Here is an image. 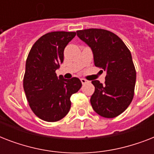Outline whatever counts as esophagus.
Masks as SVG:
<instances>
[{
	"instance_id": "1",
	"label": "esophagus",
	"mask_w": 154,
	"mask_h": 154,
	"mask_svg": "<svg viewBox=\"0 0 154 154\" xmlns=\"http://www.w3.org/2000/svg\"><path fill=\"white\" fill-rule=\"evenodd\" d=\"M81 82H82V83L83 85L85 84V83H87V81L85 79H84V78H82V79H81Z\"/></svg>"
}]
</instances>
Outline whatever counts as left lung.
Returning a JSON list of instances; mask_svg holds the SVG:
<instances>
[{
	"instance_id": "8db88e82",
	"label": "left lung",
	"mask_w": 154,
	"mask_h": 154,
	"mask_svg": "<svg viewBox=\"0 0 154 154\" xmlns=\"http://www.w3.org/2000/svg\"><path fill=\"white\" fill-rule=\"evenodd\" d=\"M77 33L91 48L95 66L106 72L105 85L92 82L95 86L90 98L92 107L101 117H117L134 98L136 70L131 53L118 36L108 30L88 29Z\"/></svg>"
}]
</instances>
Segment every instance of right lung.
<instances>
[{"mask_svg": "<svg viewBox=\"0 0 154 154\" xmlns=\"http://www.w3.org/2000/svg\"><path fill=\"white\" fill-rule=\"evenodd\" d=\"M75 36V32H48L35 42L28 55L23 87L32 112L45 122L65 117L71 107L70 97L82 87L77 77L58 78L56 73L64 60L65 46Z\"/></svg>", "mask_w": 154, "mask_h": 154, "instance_id": "right-lung-1", "label": "right lung"}]
</instances>
